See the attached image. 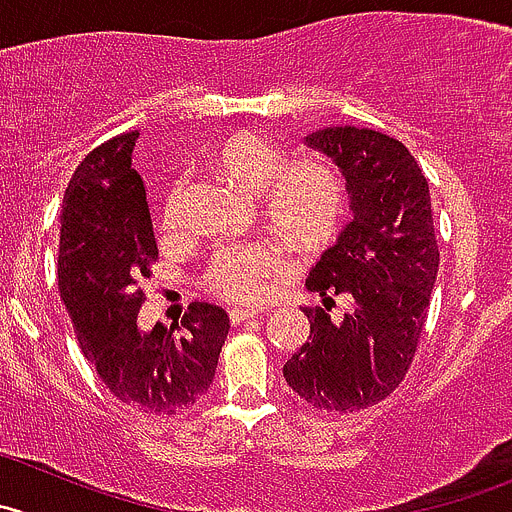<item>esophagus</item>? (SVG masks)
I'll return each mask as SVG.
<instances>
[{
	"label": "esophagus",
	"instance_id": "1",
	"mask_svg": "<svg viewBox=\"0 0 512 512\" xmlns=\"http://www.w3.org/2000/svg\"><path fill=\"white\" fill-rule=\"evenodd\" d=\"M261 311L259 309H246V306H233L231 311H228V319H231V324H241V321H248L253 319V316H259Z\"/></svg>",
	"mask_w": 512,
	"mask_h": 512
}]
</instances>
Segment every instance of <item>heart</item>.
Here are the masks:
<instances>
[{"mask_svg": "<svg viewBox=\"0 0 512 512\" xmlns=\"http://www.w3.org/2000/svg\"><path fill=\"white\" fill-rule=\"evenodd\" d=\"M226 178L248 193H259V211L274 231L301 248L332 241L347 211V180L326 158L286 163L279 143L261 133L228 138L213 155ZM191 186L180 175L163 196L165 228H180L188 218ZM289 248L276 241L228 243L213 256L206 271V289L223 301L259 304L274 291L289 269Z\"/></svg>", "mask_w": 512, "mask_h": 512, "instance_id": "heart-1", "label": "heart"}]
</instances>
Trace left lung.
<instances>
[{
    "label": "left lung",
    "instance_id": "1",
    "mask_svg": "<svg viewBox=\"0 0 512 512\" xmlns=\"http://www.w3.org/2000/svg\"><path fill=\"white\" fill-rule=\"evenodd\" d=\"M306 143L339 165L354 218L306 279L324 306L304 309L309 342L284 364V377L311 407L342 415L377 405L405 379L425 329L440 251L430 186L399 140L344 125L311 133ZM332 293L353 299L342 320L328 314Z\"/></svg>",
    "mask_w": 512,
    "mask_h": 512
}]
</instances>
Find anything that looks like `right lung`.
Returning a JSON list of instances; mask_svg holds the SVG:
<instances>
[{"label":"right lung","mask_w":512,"mask_h":512,"mask_svg":"<svg viewBox=\"0 0 512 512\" xmlns=\"http://www.w3.org/2000/svg\"><path fill=\"white\" fill-rule=\"evenodd\" d=\"M138 130L110 138L72 173L60 216L57 286L85 357L135 410L178 415L208 392L228 337L221 306L193 301L173 329L140 332L143 279L158 261L145 188L133 168Z\"/></svg>","instance_id":"obj_1"}]
</instances>
